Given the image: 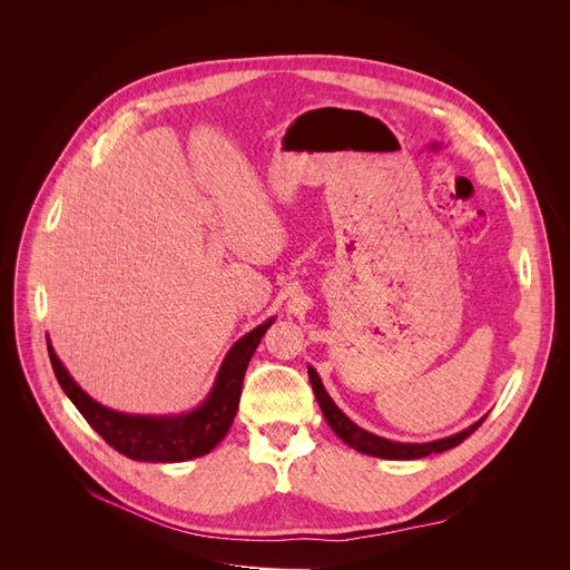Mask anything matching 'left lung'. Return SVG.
<instances>
[{
	"label": "left lung",
	"mask_w": 570,
	"mask_h": 570,
	"mask_svg": "<svg viewBox=\"0 0 570 570\" xmlns=\"http://www.w3.org/2000/svg\"><path fill=\"white\" fill-rule=\"evenodd\" d=\"M308 379H311V385H313V392H315V399L320 403V411L324 415V420H327V424L332 426V431L345 442L350 444L352 449H356L358 453H365V455H374V458H383V460H417V458H426L431 453H442V451H449L453 446H458L460 442H464L482 422L478 420L475 424H471L469 429L451 435V438H442V440H435V442H424V444H405V442H392V440H385V438H379L374 433H367L365 429L356 426L341 409L334 403V399L327 394V390H324L317 372L308 365Z\"/></svg>",
	"instance_id": "1"
}]
</instances>
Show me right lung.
Here are the masks:
<instances>
[{"instance_id": "1", "label": "right lung", "mask_w": 570, "mask_h": 570, "mask_svg": "<svg viewBox=\"0 0 570 570\" xmlns=\"http://www.w3.org/2000/svg\"><path fill=\"white\" fill-rule=\"evenodd\" d=\"M273 322L275 317H268L257 330L238 338L227 352L207 399L196 411L174 417L126 415L106 409L76 385L49 341L47 350L62 392L112 449L141 462H185L207 455L229 431L238 409L243 376Z\"/></svg>"}]
</instances>
